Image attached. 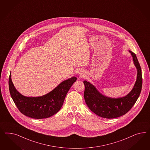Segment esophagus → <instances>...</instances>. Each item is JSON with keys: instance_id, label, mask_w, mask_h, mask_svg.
I'll return each mask as SVG.
<instances>
[{"instance_id": "esophagus-1", "label": "esophagus", "mask_w": 150, "mask_h": 150, "mask_svg": "<svg viewBox=\"0 0 150 150\" xmlns=\"http://www.w3.org/2000/svg\"><path fill=\"white\" fill-rule=\"evenodd\" d=\"M80 76H81V77H82V76H83V74H82V73H80Z\"/></svg>"}]
</instances>
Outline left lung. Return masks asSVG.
<instances>
[{"label": "left lung", "mask_w": 150, "mask_h": 150, "mask_svg": "<svg viewBox=\"0 0 150 150\" xmlns=\"http://www.w3.org/2000/svg\"><path fill=\"white\" fill-rule=\"evenodd\" d=\"M137 69V79L132 91L127 95L119 98H110L100 93L90 82L84 81V98L92 112L102 118H118L128 112L141 93L142 78L141 67L134 53L129 50Z\"/></svg>", "instance_id": "8db88e82"}]
</instances>
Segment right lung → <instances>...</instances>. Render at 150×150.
I'll list each match as a JSON object with an SVG mask.
<instances>
[{
    "mask_svg": "<svg viewBox=\"0 0 150 150\" xmlns=\"http://www.w3.org/2000/svg\"><path fill=\"white\" fill-rule=\"evenodd\" d=\"M76 80V77H72L64 80L45 95L36 97H26L16 90L10 74L9 91L15 104L21 113L30 118L44 119L50 117L59 111L70 88Z\"/></svg>",
    "mask_w": 150,
    "mask_h": 150,
    "instance_id": "add662e5",
    "label": "right lung"
}]
</instances>
